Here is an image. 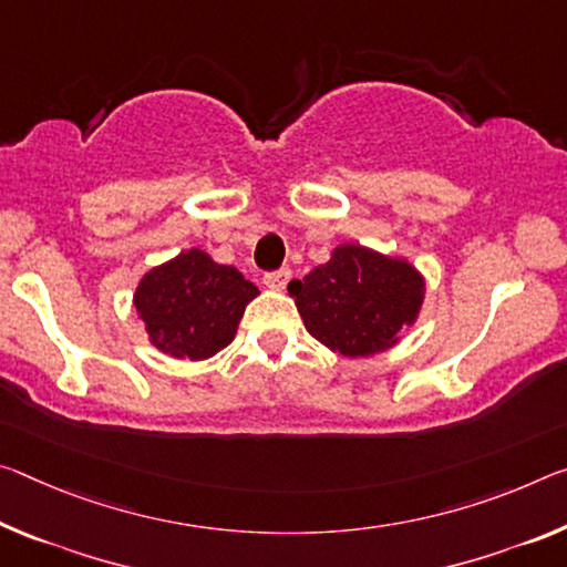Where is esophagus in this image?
<instances>
[{
	"instance_id": "1",
	"label": "esophagus",
	"mask_w": 567,
	"mask_h": 567,
	"mask_svg": "<svg viewBox=\"0 0 567 567\" xmlns=\"http://www.w3.org/2000/svg\"><path fill=\"white\" fill-rule=\"evenodd\" d=\"M287 280H290V269H287V267L277 269V272H267L265 275V285L269 287V290H285Z\"/></svg>"
}]
</instances>
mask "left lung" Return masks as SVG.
Returning a JSON list of instances; mask_svg holds the SVG:
<instances>
[{"label":"left lung","mask_w":567,"mask_h":567,"mask_svg":"<svg viewBox=\"0 0 567 567\" xmlns=\"http://www.w3.org/2000/svg\"><path fill=\"white\" fill-rule=\"evenodd\" d=\"M287 292L312 338L340 355L368 358L401 343L424 305L426 280L406 257L346 241Z\"/></svg>","instance_id":"8db88e82"}]
</instances>
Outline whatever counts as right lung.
Segmentation results:
<instances>
[{"instance_id":"right-lung-1","label":"right lung","mask_w":567,"mask_h":567,"mask_svg":"<svg viewBox=\"0 0 567 567\" xmlns=\"http://www.w3.org/2000/svg\"><path fill=\"white\" fill-rule=\"evenodd\" d=\"M257 285L199 247L151 267L133 292V308L151 346L176 361H206L237 336Z\"/></svg>"}]
</instances>
